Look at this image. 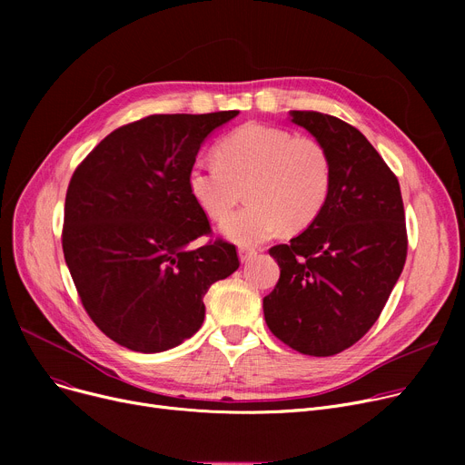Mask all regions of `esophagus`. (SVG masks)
I'll return each instance as SVG.
<instances>
[{
	"instance_id": "obj_1",
	"label": "esophagus",
	"mask_w": 465,
	"mask_h": 465,
	"mask_svg": "<svg viewBox=\"0 0 465 465\" xmlns=\"http://www.w3.org/2000/svg\"><path fill=\"white\" fill-rule=\"evenodd\" d=\"M252 256H256V249H251V247H239V258H241V262H247V260H251Z\"/></svg>"
}]
</instances>
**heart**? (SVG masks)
<instances>
[{
    "label": "heart",
    "instance_id": "b5f03b06",
    "mask_svg": "<svg viewBox=\"0 0 465 465\" xmlns=\"http://www.w3.org/2000/svg\"><path fill=\"white\" fill-rule=\"evenodd\" d=\"M330 186L331 162L319 141L258 122L228 134L216 144V160H198L188 171L192 198L216 223L233 213L247 190L251 202L224 224L239 242L307 228Z\"/></svg>",
    "mask_w": 465,
    "mask_h": 465
}]
</instances>
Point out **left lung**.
Listing matches in <instances>:
<instances>
[{
	"label": "left lung",
	"mask_w": 465,
	"mask_h": 465,
	"mask_svg": "<svg viewBox=\"0 0 465 465\" xmlns=\"http://www.w3.org/2000/svg\"><path fill=\"white\" fill-rule=\"evenodd\" d=\"M290 114L326 149L331 186L311 226L270 249L281 277L263 298V316L290 349L333 356L370 331L403 272V200L398 177L361 132L324 113Z\"/></svg>",
	"instance_id": "1"
}]
</instances>
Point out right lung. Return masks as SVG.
<instances>
[{
  "label": "right lung",
  "instance_id": "1",
  "mask_svg": "<svg viewBox=\"0 0 465 465\" xmlns=\"http://www.w3.org/2000/svg\"><path fill=\"white\" fill-rule=\"evenodd\" d=\"M239 111L151 114L111 132L77 165L62 249L81 303L114 343L135 352L181 345L203 324V296L239 267L235 245L211 239L188 188L203 139Z\"/></svg>",
  "mask_w": 465,
  "mask_h": 465
}]
</instances>
